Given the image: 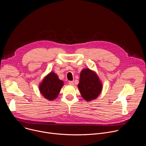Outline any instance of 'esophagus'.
<instances>
[{"label":"esophagus","instance_id":"1","mask_svg":"<svg viewBox=\"0 0 146 146\" xmlns=\"http://www.w3.org/2000/svg\"><path fill=\"white\" fill-rule=\"evenodd\" d=\"M69 84L70 85H72V86H73L74 85V82L73 81H69Z\"/></svg>","mask_w":146,"mask_h":146}]
</instances>
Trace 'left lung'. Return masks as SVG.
Wrapping results in <instances>:
<instances>
[{
    "mask_svg": "<svg viewBox=\"0 0 146 146\" xmlns=\"http://www.w3.org/2000/svg\"><path fill=\"white\" fill-rule=\"evenodd\" d=\"M78 88L82 97L88 102L97 98L102 91V85L95 73L85 69L81 72Z\"/></svg>",
    "mask_w": 146,
    "mask_h": 146,
    "instance_id": "obj_1",
    "label": "left lung"
}]
</instances>
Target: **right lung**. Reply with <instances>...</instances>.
Instances as JSON below:
<instances>
[{"label":"right lung","mask_w":146,"mask_h":146,"mask_svg":"<svg viewBox=\"0 0 146 146\" xmlns=\"http://www.w3.org/2000/svg\"><path fill=\"white\" fill-rule=\"evenodd\" d=\"M64 82L60 80L57 75L52 72L48 74L39 86V90L45 98L52 100L57 98Z\"/></svg>","instance_id":"right-lung-1"}]
</instances>
